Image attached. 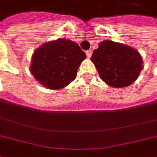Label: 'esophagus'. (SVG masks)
Masks as SVG:
<instances>
[{"instance_id":"obj_1","label":"esophagus","mask_w":157,"mask_h":157,"mask_svg":"<svg viewBox=\"0 0 157 157\" xmlns=\"http://www.w3.org/2000/svg\"><path fill=\"white\" fill-rule=\"evenodd\" d=\"M86 57L89 59V58L91 57V56H92V51H91V50H87V51L86 52Z\"/></svg>"}]
</instances>
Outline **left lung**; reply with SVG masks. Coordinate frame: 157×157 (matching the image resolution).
I'll return each instance as SVG.
<instances>
[{"label": "left lung", "mask_w": 157, "mask_h": 157, "mask_svg": "<svg viewBox=\"0 0 157 157\" xmlns=\"http://www.w3.org/2000/svg\"><path fill=\"white\" fill-rule=\"evenodd\" d=\"M99 77L112 87H126L134 83L142 70L140 53L126 44L103 41L91 57Z\"/></svg>", "instance_id": "obj_1"}]
</instances>
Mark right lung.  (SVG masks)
<instances>
[{"instance_id":"1","label":"right lung","mask_w":157,"mask_h":157,"mask_svg":"<svg viewBox=\"0 0 157 157\" xmlns=\"http://www.w3.org/2000/svg\"><path fill=\"white\" fill-rule=\"evenodd\" d=\"M86 55L76 43L67 39L48 42L32 55L30 72L35 79L49 89H60L76 77L81 62Z\"/></svg>"}]
</instances>
